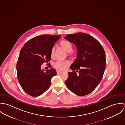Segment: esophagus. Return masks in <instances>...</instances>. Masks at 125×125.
Wrapping results in <instances>:
<instances>
[{
    "label": "esophagus",
    "instance_id": "obj_1",
    "mask_svg": "<svg viewBox=\"0 0 125 125\" xmlns=\"http://www.w3.org/2000/svg\"><path fill=\"white\" fill-rule=\"evenodd\" d=\"M56 72H57V73L58 74V73H62V71H59V70H57Z\"/></svg>",
    "mask_w": 125,
    "mask_h": 125
}]
</instances>
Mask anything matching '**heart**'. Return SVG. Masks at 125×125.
I'll list each match as a JSON object with an SVG mask.
<instances>
[{
    "instance_id": "obj_1",
    "label": "heart",
    "mask_w": 125,
    "mask_h": 125,
    "mask_svg": "<svg viewBox=\"0 0 125 125\" xmlns=\"http://www.w3.org/2000/svg\"><path fill=\"white\" fill-rule=\"evenodd\" d=\"M62 48L67 52L69 53L72 50V46L71 43L66 40L62 41L60 42ZM55 48L53 47L51 50V55L52 58L54 56ZM70 65V62L66 60H57L53 63L54 67L57 70H63Z\"/></svg>"
}]
</instances>
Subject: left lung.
Returning a JSON list of instances; mask_svg holds the SVG:
<instances>
[{
  "label": "left lung",
  "instance_id": "1",
  "mask_svg": "<svg viewBox=\"0 0 125 125\" xmlns=\"http://www.w3.org/2000/svg\"><path fill=\"white\" fill-rule=\"evenodd\" d=\"M64 38L75 45L77 50L76 59L70 67L73 71L68 73L65 84L77 95H88L103 78L106 67L105 52L97 40L86 33L67 35Z\"/></svg>",
  "mask_w": 125,
  "mask_h": 125
}]
</instances>
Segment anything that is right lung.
<instances>
[{
  "instance_id": "add662e5",
  "label": "right lung",
  "mask_w": 125,
  "mask_h": 125,
  "mask_svg": "<svg viewBox=\"0 0 125 125\" xmlns=\"http://www.w3.org/2000/svg\"><path fill=\"white\" fill-rule=\"evenodd\" d=\"M60 35H43L28 41L21 48L17 63L19 82L28 95L37 97L49 88L51 79L56 75L53 68L46 72L41 65L51 59V52Z\"/></svg>"
}]
</instances>
